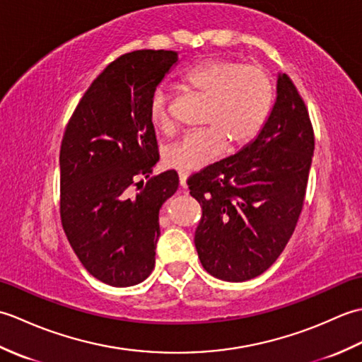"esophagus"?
I'll use <instances>...</instances> for the list:
<instances>
[{
  "label": "esophagus",
  "instance_id": "esophagus-1",
  "mask_svg": "<svg viewBox=\"0 0 362 362\" xmlns=\"http://www.w3.org/2000/svg\"><path fill=\"white\" fill-rule=\"evenodd\" d=\"M187 177L188 174L185 171H179V180H180V187L185 189L187 188Z\"/></svg>",
  "mask_w": 362,
  "mask_h": 362
}]
</instances>
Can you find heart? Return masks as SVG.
<instances>
[{
  "label": "heart",
  "mask_w": 362,
  "mask_h": 362,
  "mask_svg": "<svg viewBox=\"0 0 362 362\" xmlns=\"http://www.w3.org/2000/svg\"><path fill=\"white\" fill-rule=\"evenodd\" d=\"M183 83L206 99L202 118L206 127L182 135L165 149V165L180 171H196L211 163L226 144L228 149L244 148L259 134L272 109V79L259 65L209 59L189 68ZM169 99L168 88L160 86L149 101V119L163 134L173 130Z\"/></svg>",
  "instance_id": "1"
}]
</instances>
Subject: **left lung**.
Instances as JSON below:
<instances>
[{
  "label": "left lung",
  "instance_id": "1",
  "mask_svg": "<svg viewBox=\"0 0 362 362\" xmlns=\"http://www.w3.org/2000/svg\"><path fill=\"white\" fill-rule=\"evenodd\" d=\"M313 152L308 109L289 76L279 74L275 104L255 140L187 180L202 206L194 244L206 272L245 281L275 263L302 213Z\"/></svg>",
  "mask_w": 362,
  "mask_h": 362
}]
</instances>
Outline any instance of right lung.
<instances>
[{"mask_svg": "<svg viewBox=\"0 0 362 362\" xmlns=\"http://www.w3.org/2000/svg\"><path fill=\"white\" fill-rule=\"evenodd\" d=\"M177 52H127L105 68L76 107L60 146V219L87 271L105 284L134 286L156 266L158 211L179 188L160 158L149 119L152 91ZM137 188L135 189L134 187Z\"/></svg>", "mask_w": 362, "mask_h": 362, "instance_id": "obj_1", "label": "right lung"}]
</instances>
